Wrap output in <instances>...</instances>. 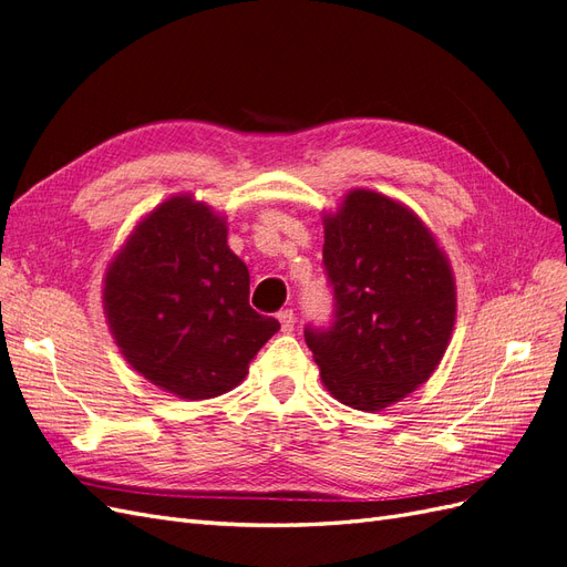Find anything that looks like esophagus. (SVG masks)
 I'll list each match as a JSON object with an SVG mask.
<instances>
[{
    "instance_id": "1",
    "label": "esophagus",
    "mask_w": 567,
    "mask_h": 567,
    "mask_svg": "<svg viewBox=\"0 0 567 567\" xmlns=\"http://www.w3.org/2000/svg\"><path fill=\"white\" fill-rule=\"evenodd\" d=\"M277 319L281 321V331H284V333L293 331V326H296V315H293V310H281V312L277 315Z\"/></svg>"
}]
</instances>
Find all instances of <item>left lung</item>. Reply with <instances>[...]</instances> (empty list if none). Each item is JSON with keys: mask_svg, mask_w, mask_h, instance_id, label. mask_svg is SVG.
Segmentation results:
<instances>
[{"mask_svg": "<svg viewBox=\"0 0 567 567\" xmlns=\"http://www.w3.org/2000/svg\"><path fill=\"white\" fill-rule=\"evenodd\" d=\"M323 267L333 286L329 329L305 342L333 398L381 411L431 379L456 321V284L433 231L404 203L352 188L323 215Z\"/></svg>", "mask_w": 567, "mask_h": 567, "instance_id": "left-lung-1", "label": "left lung"}]
</instances>
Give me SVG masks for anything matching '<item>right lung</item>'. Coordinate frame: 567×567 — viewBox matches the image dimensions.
Wrapping results in <instances>:
<instances>
[{"mask_svg":"<svg viewBox=\"0 0 567 567\" xmlns=\"http://www.w3.org/2000/svg\"><path fill=\"white\" fill-rule=\"evenodd\" d=\"M248 293L250 274L227 244V217L179 194L153 208L109 262L104 315L136 373L198 402L241 383L279 331Z\"/></svg>","mask_w":567,"mask_h":567,"instance_id":"right-lung-1","label":"right lung"}]
</instances>
